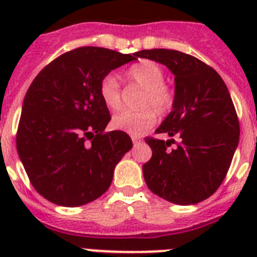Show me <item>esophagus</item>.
Wrapping results in <instances>:
<instances>
[{
  "label": "esophagus",
  "instance_id": "obj_1",
  "mask_svg": "<svg viewBox=\"0 0 257 257\" xmlns=\"http://www.w3.org/2000/svg\"><path fill=\"white\" fill-rule=\"evenodd\" d=\"M140 142H142V139H140L139 136H133V143H134V145H138Z\"/></svg>",
  "mask_w": 257,
  "mask_h": 257
}]
</instances>
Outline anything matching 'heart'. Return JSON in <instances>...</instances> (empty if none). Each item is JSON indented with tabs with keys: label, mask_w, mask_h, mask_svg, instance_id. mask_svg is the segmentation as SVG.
<instances>
[{
	"label": "heart",
	"mask_w": 257,
	"mask_h": 257,
	"mask_svg": "<svg viewBox=\"0 0 257 257\" xmlns=\"http://www.w3.org/2000/svg\"><path fill=\"white\" fill-rule=\"evenodd\" d=\"M127 79L133 85L143 88L140 97V110H124L112 118V127L124 131L130 135H142L144 131L154 126L157 112L161 115L169 114L174 109V88L165 83V72L160 65L152 60H143L127 69ZM99 96L106 108L118 110L122 108L121 83L112 73L101 77L99 82Z\"/></svg>",
	"instance_id": "b5f03b06"
}]
</instances>
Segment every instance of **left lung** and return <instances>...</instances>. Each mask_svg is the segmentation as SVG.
Instances as JSON below:
<instances>
[{"instance_id":"8db88e82","label":"left lung","mask_w":257,"mask_h":257,"mask_svg":"<svg viewBox=\"0 0 257 257\" xmlns=\"http://www.w3.org/2000/svg\"><path fill=\"white\" fill-rule=\"evenodd\" d=\"M139 58L166 65L175 74V105L157 134L147 136L152 158L143 165L145 183L175 205H196L219 189L239 142V121L225 82L192 55L169 49L142 50ZM171 144L177 147L171 150Z\"/></svg>"}]
</instances>
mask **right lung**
<instances>
[{
    "label": "right lung",
    "instance_id": "add662e5",
    "mask_svg": "<svg viewBox=\"0 0 257 257\" xmlns=\"http://www.w3.org/2000/svg\"><path fill=\"white\" fill-rule=\"evenodd\" d=\"M136 58L138 52L77 47L54 59L31 83L17 149L29 181L47 201L77 207L108 190L115 165L133 142L123 131H104L110 114L99 82Z\"/></svg>",
    "mask_w": 257,
    "mask_h": 257
}]
</instances>
